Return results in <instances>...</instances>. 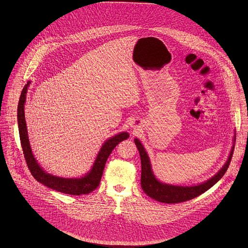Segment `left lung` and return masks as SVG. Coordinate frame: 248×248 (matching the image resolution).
<instances>
[{"label":"left lung","instance_id":"1","mask_svg":"<svg viewBox=\"0 0 248 248\" xmlns=\"http://www.w3.org/2000/svg\"><path fill=\"white\" fill-rule=\"evenodd\" d=\"M135 143L139 149L140 159H141V187L143 191L152 199L163 202V203H179L192 199L197 198L198 196L203 194L205 191L210 189L215 185L227 171L230 161L232 159L234 146L231 149L230 155L227 161L223 167L210 179L206 180L203 183L194 185V186H178V185H170L162 183L155 177L149 156L142 146L140 141L136 139Z\"/></svg>","mask_w":248,"mask_h":248}]
</instances>
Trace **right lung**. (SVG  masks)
Instances as JSON below:
<instances>
[{"mask_svg": "<svg viewBox=\"0 0 248 248\" xmlns=\"http://www.w3.org/2000/svg\"><path fill=\"white\" fill-rule=\"evenodd\" d=\"M30 84H31V81L28 82V84L24 87L22 91L19 104H18L17 117H18L19 135H20L21 145L23 148V153L25 155L27 165L31 175L37 181L46 185V187L61 193L68 194V195L80 196V195H87L93 192L99 185L108 155H110L112 150L116 147V145L119 142L123 141L130 137L129 134L122 132L107 140L102 145L91 171L87 173L84 177H78V178H65V177H56V176L47 174L42 169V167H40V165L36 161L35 157L31 148L29 137H28V129H27L26 119H25L24 108H25L27 92Z\"/></svg>", "mask_w": 248, "mask_h": 248, "instance_id": "obj_1", "label": "right lung"}]
</instances>
